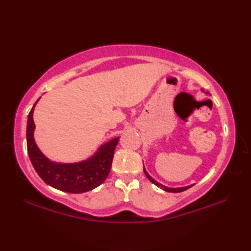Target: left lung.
I'll use <instances>...</instances> for the list:
<instances>
[{
    "label": "left lung",
    "mask_w": 251,
    "mask_h": 251,
    "mask_svg": "<svg viewBox=\"0 0 251 251\" xmlns=\"http://www.w3.org/2000/svg\"><path fill=\"white\" fill-rule=\"evenodd\" d=\"M143 172H145V174H146V176H147V178L151 181L152 183H154L155 185H157V186H159V188H162L163 190H165L166 192H172V193H179V192H183V191H185V190H188L189 188H191L192 185H190V186H185V188H178V189H173V188H167V186H165V185H163V184H161V183H158L157 181H155L154 180L150 175H149L147 172H146V169H145V167H143Z\"/></svg>",
    "instance_id": "left-lung-1"
}]
</instances>
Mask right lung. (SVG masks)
Listing matches in <instances>:
<instances>
[{
  "instance_id": "add662e5",
  "label": "right lung",
  "mask_w": 251,
  "mask_h": 251,
  "mask_svg": "<svg viewBox=\"0 0 251 251\" xmlns=\"http://www.w3.org/2000/svg\"><path fill=\"white\" fill-rule=\"evenodd\" d=\"M36 102L28 115L26 148L30 161L37 175L45 183L68 193H84L102 184L110 174L114 151L120 138L112 139L99 148L98 152L87 161L75 164L52 163L40 151L33 138L35 127L33 110Z\"/></svg>"
}]
</instances>
